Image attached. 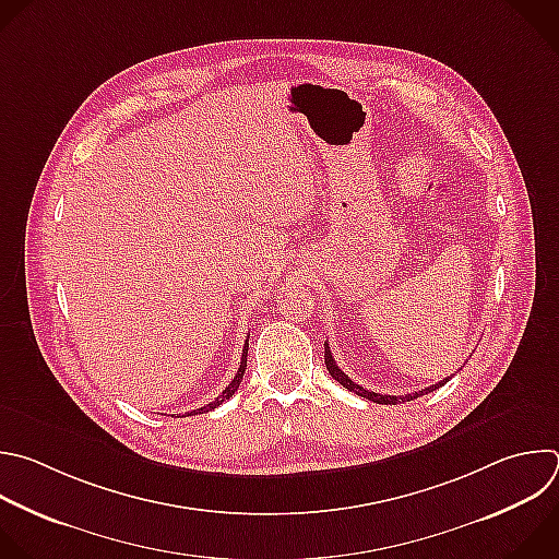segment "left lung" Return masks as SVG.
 <instances>
[{"mask_svg":"<svg viewBox=\"0 0 559 559\" xmlns=\"http://www.w3.org/2000/svg\"><path fill=\"white\" fill-rule=\"evenodd\" d=\"M324 364H326V368H329V373H331V378L335 380V382H340L346 391H350V393H355V395H359V397H366L368 402H376V404H384V406H395V404H402V402H413V400H417V397H424V395H428V393H432V391H437V389H441L450 378H445L443 382H439V384H432L430 389H421V391H417V393H411V395H382V393H373V391H366L364 386H359V384H355L344 370H340L337 368V364H335V359H333V355H331V348H329V344L324 342Z\"/></svg>","mask_w":559,"mask_h":559,"instance_id":"left-lung-1","label":"left lung"}]
</instances>
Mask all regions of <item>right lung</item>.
Listing matches in <instances>:
<instances>
[{
	"label": "right lung",
	"instance_id": "add662e5",
	"mask_svg": "<svg viewBox=\"0 0 559 559\" xmlns=\"http://www.w3.org/2000/svg\"><path fill=\"white\" fill-rule=\"evenodd\" d=\"M246 366H248V340H246V346H243V355H241V364H239V370H237V376H235V380L226 386V391L215 400V402H211V404H206L204 408H198V411H193L191 415H204V413H209V411H215L217 406H222L226 400H230L235 393H237V389H239V384L243 382V373H246Z\"/></svg>",
	"mask_w": 559,
	"mask_h": 559
}]
</instances>
